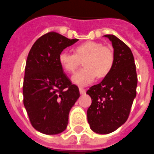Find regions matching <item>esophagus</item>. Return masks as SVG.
I'll return each mask as SVG.
<instances>
[{
	"label": "esophagus",
	"instance_id": "1",
	"mask_svg": "<svg viewBox=\"0 0 154 154\" xmlns=\"http://www.w3.org/2000/svg\"><path fill=\"white\" fill-rule=\"evenodd\" d=\"M79 92H80V94H83L86 93V90L84 89V88H79Z\"/></svg>",
	"mask_w": 154,
	"mask_h": 154
}]
</instances>
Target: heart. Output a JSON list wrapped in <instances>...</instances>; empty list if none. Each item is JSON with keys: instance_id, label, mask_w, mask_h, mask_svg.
<instances>
[{"instance_id": "b5f03b06", "label": "heart", "mask_w": 154, "mask_h": 154, "mask_svg": "<svg viewBox=\"0 0 154 154\" xmlns=\"http://www.w3.org/2000/svg\"><path fill=\"white\" fill-rule=\"evenodd\" d=\"M62 68L69 74L74 73L83 61L84 68L72 77L75 84L85 87L98 78H105L111 71L114 63V51L103 44L87 41L74 48V54L63 51L58 58Z\"/></svg>"}]
</instances>
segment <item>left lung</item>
Returning <instances> with one entry per match:
<instances>
[{"instance_id":"obj_1","label":"left lung","mask_w":154,"mask_h":154,"mask_svg":"<svg viewBox=\"0 0 154 154\" xmlns=\"http://www.w3.org/2000/svg\"><path fill=\"white\" fill-rule=\"evenodd\" d=\"M114 48V63L110 74L87 91L91 98L87 121L94 132L107 134L127 120L137 84L136 66L130 48L114 35H105Z\"/></svg>"}]
</instances>
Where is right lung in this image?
<instances>
[{"label": "right lung", "mask_w": 154, "mask_h": 154, "mask_svg": "<svg viewBox=\"0 0 154 154\" xmlns=\"http://www.w3.org/2000/svg\"><path fill=\"white\" fill-rule=\"evenodd\" d=\"M78 40L51 32L40 36L28 53L24 105L32 126L44 134H58L66 130L70 110L79 98L78 87L71 84L58 60L63 49Z\"/></svg>", "instance_id": "obj_1"}]
</instances>
